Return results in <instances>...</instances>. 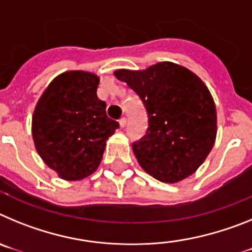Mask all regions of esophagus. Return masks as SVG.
I'll return each mask as SVG.
<instances>
[{
  "instance_id": "1",
  "label": "esophagus",
  "mask_w": 252,
  "mask_h": 252,
  "mask_svg": "<svg viewBox=\"0 0 252 252\" xmlns=\"http://www.w3.org/2000/svg\"><path fill=\"white\" fill-rule=\"evenodd\" d=\"M119 122H120V127H125L126 124H127V120H126V117H121Z\"/></svg>"
}]
</instances>
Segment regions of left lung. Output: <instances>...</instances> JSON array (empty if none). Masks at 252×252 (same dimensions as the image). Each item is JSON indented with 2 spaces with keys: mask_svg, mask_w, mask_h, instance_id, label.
Returning <instances> with one entry per match:
<instances>
[{
  "mask_svg": "<svg viewBox=\"0 0 252 252\" xmlns=\"http://www.w3.org/2000/svg\"><path fill=\"white\" fill-rule=\"evenodd\" d=\"M139 95L148 115L145 135L132 144L141 168L165 183L192 175L215 145L217 113L212 95L190 70L162 62L145 70H116Z\"/></svg>",
  "mask_w": 252,
  "mask_h": 252,
  "instance_id": "8db88e82",
  "label": "left lung"
}]
</instances>
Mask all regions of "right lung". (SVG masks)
<instances>
[{"label": "right lung", "mask_w": 252, "mask_h": 252, "mask_svg": "<svg viewBox=\"0 0 252 252\" xmlns=\"http://www.w3.org/2000/svg\"><path fill=\"white\" fill-rule=\"evenodd\" d=\"M99 78L81 70L58 75L40 97L32 116V139L46 165L65 180L94 173L106 141L120 127L97 97Z\"/></svg>", "instance_id": "obj_1"}]
</instances>
